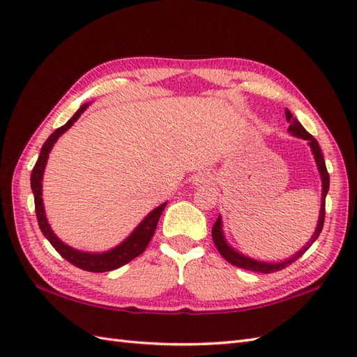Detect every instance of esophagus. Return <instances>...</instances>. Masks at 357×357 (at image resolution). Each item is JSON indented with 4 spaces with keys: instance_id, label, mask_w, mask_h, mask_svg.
<instances>
[{
    "instance_id": "34e87169",
    "label": "esophagus",
    "mask_w": 357,
    "mask_h": 357,
    "mask_svg": "<svg viewBox=\"0 0 357 357\" xmlns=\"http://www.w3.org/2000/svg\"><path fill=\"white\" fill-rule=\"evenodd\" d=\"M207 183H210V177L208 176H198L195 178V185H207Z\"/></svg>"
}]
</instances>
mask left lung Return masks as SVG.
<instances>
[{"label":"left lung","mask_w":357,"mask_h":357,"mask_svg":"<svg viewBox=\"0 0 357 357\" xmlns=\"http://www.w3.org/2000/svg\"><path fill=\"white\" fill-rule=\"evenodd\" d=\"M286 121L289 122V132L291 135L302 138V139H307L308 146L311 147V152H312V155H314V159H316V164H317L320 177H321V205H320L319 222H317L314 234H312V236H311V240L304 247H302V250H299L296 255L286 259V261H283V262L271 264V262L255 261V259L248 257V256H244V255L238 253L236 250H234V248L228 243H226V240H225V235H223V231H222V219H220V215H219L218 220H215V223L213 226V231H211L213 241H214L215 247H218L219 253L226 259V261H228L232 265H235V266L247 269V271L271 274V273L280 271V269H284L286 266H289L291 262H295L296 259H299L302 255H304L308 250V248L311 247V244L319 238V235H320V232L323 229V222H325V201H326V195H328V190H329V174H328V169H326L325 159H323V155H321L320 146L317 143V139L312 137L310 132L305 131V128L296 121V119L294 117V114H291L287 109H286Z\"/></svg>","instance_id":"obj_1"}]
</instances>
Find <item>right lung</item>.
I'll return each mask as SVG.
<instances>
[{
  "label": "right lung",
  "instance_id": "1",
  "mask_svg": "<svg viewBox=\"0 0 357 357\" xmlns=\"http://www.w3.org/2000/svg\"><path fill=\"white\" fill-rule=\"evenodd\" d=\"M88 105L89 104H83L80 109L74 113V116L70 119V121L63 126L58 128L56 131L46 139V143L43 144L40 156L36 162V167L31 172V189H32V193H34L38 226L43 235H45L49 240V243L53 245V248H55V250L66 259V261H68L74 266L84 269V271H89V273H105V271H113V269H117L123 266L125 264L131 262L132 259H135L146 250V247L149 245L150 240H152V236L156 231L159 218L162 211H164L167 202L159 205V207H156L153 211H150L143 219V222L137 226V228L132 231V234L129 235L125 241H122L117 247L104 253H86V252L75 250V248L63 244L58 236L53 234V231L50 229V225L47 223L45 205H43V198H41L43 174H45L47 158L53 144L56 143V139L66 132L68 128L73 126V123L77 121L80 114L88 109Z\"/></svg>",
  "mask_w": 357,
  "mask_h": 357
}]
</instances>
